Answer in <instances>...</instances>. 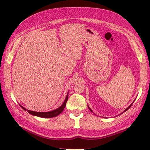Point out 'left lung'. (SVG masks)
Returning <instances> with one entry per match:
<instances>
[{"label":"left lung","mask_w":150,"mask_h":150,"mask_svg":"<svg viewBox=\"0 0 150 150\" xmlns=\"http://www.w3.org/2000/svg\"><path fill=\"white\" fill-rule=\"evenodd\" d=\"M135 100H134V102H132V103L130 104V105L129 106H128V107L127 108V109H125V110L123 111V112H121V113L120 114H123V112H126V111H127V110H128V109H130V107L132 106V104H133V103H134V101H135ZM88 108H89V110H90V111H91V112H93V113L94 114H95V115H96V114H95V113H94V112H93V111L92 110V109H91V108H90V107H89V105H88ZM120 114H119V115H120Z\"/></svg>","instance_id":"1"}]
</instances>
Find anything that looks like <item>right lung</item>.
Here are the masks:
<instances>
[{
	"label": "right lung",
	"mask_w": 150,
	"mask_h": 150,
	"mask_svg": "<svg viewBox=\"0 0 150 150\" xmlns=\"http://www.w3.org/2000/svg\"><path fill=\"white\" fill-rule=\"evenodd\" d=\"M68 93H67V96H66V98L64 100L63 103H62V105L58 107L57 109L53 110H51V111H48V112H35V111H33V110H27L26 109L25 107H23V106H22L19 104L20 106L22 108L23 110H27V112H29L30 114L33 115V116H38V117H43V118H50V117H54L58 116L59 114H60L62 111H63L64 107L66 106V103L67 102V100L68 98Z\"/></svg>",
	"instance_id": "1"
}]
</instances>
